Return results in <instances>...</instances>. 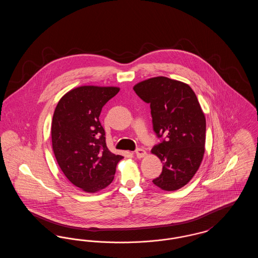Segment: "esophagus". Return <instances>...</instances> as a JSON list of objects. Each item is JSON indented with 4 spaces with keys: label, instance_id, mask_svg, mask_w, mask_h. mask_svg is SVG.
<instances>
[{
    "label": "esophagus",
    "instance_id": "obj_1",
    "mask_svg": "<svg viewBox=\"0 0 258 258\" xmlns=\"http://www.w3.org/2000/svg\"><path fill=\"white\" fill-rule=\"evenodd\" d=\"M135 155H136V157H137L138 159H142V158H144V157L146 156V151H145L144 149L139 148V149H137V150L135 151Z\"/></svg>",
    "mask_w": 258,
    "mask_h": 258
}]
</instances>
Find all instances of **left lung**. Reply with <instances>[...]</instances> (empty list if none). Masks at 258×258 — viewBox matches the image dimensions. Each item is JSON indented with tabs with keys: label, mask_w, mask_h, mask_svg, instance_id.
Returning a JSON list of instances; mask_svg holds the SVG:
<instances>
[{
	"label": "left lung",
	"mask_w": 258,
	"mask_h": 258,
	"mask_svg": "<svg viewBox=\"0 0 258 258\" xmlns=\"http://www.w3.org/2000/svg\"><path fill=\"white\" fill-rule=\"evenodd\" d=\"M137 96L150 103L153 127L163 141L151 153L162 162L153 183L162 190H177L197 173L205 153L206 119L192 89L164 76L134 86Z\"/></svg>",
	"instance_id": "1"
}]
</instances>
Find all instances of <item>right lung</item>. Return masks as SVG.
I'll return each mask as SVG.
<instances>
[{
  "label": "right lung",
  "instance_id": "add662e5",
  "mask_svg": "<svg viewBox=\"0 0 258 258\" xmlns=\"http://www.w3.org/2000/svg\"><path fill=\"white\" fill-rule=\"evenodd\" d=\"M119 87H76L59 100L51 123L52 148L68 180L88 194L112 183L118 162L105 143L99 122L103 105L118 94Z\"/></svg>",
  "mask_w": 258,
  "mask_h": 258
}]
</instances>
